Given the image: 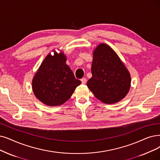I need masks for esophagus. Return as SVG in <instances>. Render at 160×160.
Returning a JSON list of instances; mask_svg holds the SVG:
<instances>
[{
  "mask_svg": "<svg viewBox=\"0 0 160 160\" xmlns=\"http://www.w3.org/2000/svg\"><path fill=\"white\" fill-rule=\"evenodd\" d=\"M81 81L82 84H85L86 82H87V79H86V78H82V79H81Z\"/></svg>",
  "mask_w": 160,
  "mask_h": 160,
  "instance_id": "esophagus-1",
  "label": "esophagus"
}]
</instances>
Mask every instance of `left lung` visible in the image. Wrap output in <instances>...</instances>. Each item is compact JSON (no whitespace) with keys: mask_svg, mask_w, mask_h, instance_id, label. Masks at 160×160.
I'll return each mask as SVG.
<instances>
[{"mask_svg":"<svg viewBox=\"0 0 160 160\" xmlns=\"http://www.w3.org/2000/svg\"><path fill=\"white\" fill-rule=\"evenodd\" d=\"M92 77L87 85L96 98L105 104L117 103L128 94L131 75L117 53L100 43L93 51Z\"/></svg>","mask_w":160,"mask_h":160,"instance_id":"1","label":"left lung"}]
</instances>
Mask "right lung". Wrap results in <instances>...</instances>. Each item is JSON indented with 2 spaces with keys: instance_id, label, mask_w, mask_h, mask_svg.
<instances>
[{
  "instance_id": "1",
  "label": "right lung",
  "mask_w": 160,
  "mask_h": 160,
  "mask_svg": "<svg viewBox=\"0 0 160 160\" xmlns=\"http://www.w3.org/2000/svg\"><path fill=\"white\" fill-rule=\"evenodd\" d=\"M44 59L32 80L36 98L49 106H60L68 100L81 82L66 64V56L52 50Z\"/></svg>"
}]
</instances>
